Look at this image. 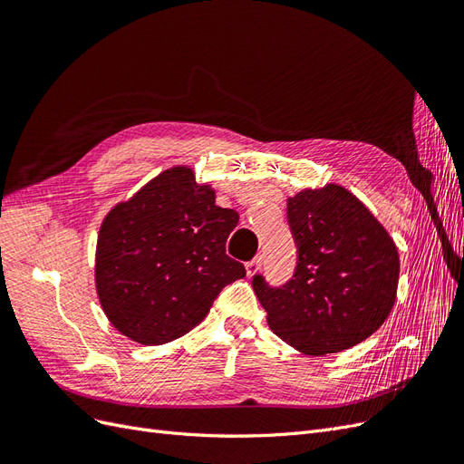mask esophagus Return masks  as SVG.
Masks as SVG:
<instances>
[{"mask_svg": "<svg viewBox=\"0 0 464 464\" xmlns=\"http://www.w3.org/2000/svg\"><path fill=\"white\" fill-rule=\"evenodd\" d=\"M261 256H257L256 259H251L249 263H246V271H247V276H254L256 273H259L261 269Z\"/></svg>", "mask_w": 464, "mask_h": 464, "instance_id": "34e87169", "label": "esophagus"}]
</instances>
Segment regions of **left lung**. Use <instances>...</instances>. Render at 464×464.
<instances>
[{"label":"left lung","mask_w":464,"mask_h":464,"mask_svg":"<svg viewBox=\"0 0 464 464\" xmlns=\"http://www.w3.org/2000/svg\"><path fill=\"white\" fill-rule=\"evenodd\" d=\"M298 246L290 280L254 290L271 331L304 354L341 353L366 341L391 314L399 285V251L368 207L343 186L305 189L288 199Z\"/></svg>","instance_id":"left-lung-1"}]
</instances>
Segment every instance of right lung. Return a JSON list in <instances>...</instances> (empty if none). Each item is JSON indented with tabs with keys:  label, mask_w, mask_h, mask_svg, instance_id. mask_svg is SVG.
Here are the masks:
<instances>
[{
	"label": "right lung",
	"mask_w": 464,
	"mask_h": 464,
	"mask_svg": "<svg viewBox=\"0 0 464 464\" xmlns=\"http://www.w3.org/2000/svg\"><path fill=\"white\" fill-rule=\"evenodd\" d=\"M237 218L186 166L111 208L94 269L111 325L141 344L170 343L198 327L220 290L246 276V266L227 256Z\"/></svg>",
	"instance_id": "obj_1"
}]
</instances>
